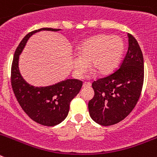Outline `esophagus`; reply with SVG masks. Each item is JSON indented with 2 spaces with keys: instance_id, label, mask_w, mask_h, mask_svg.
<instances>
[{
  "instance_id": "esophagus-1",
  "label": "esophagus",
  "mask_w": 157,
  "mask_h": 157,
  "mask_svg": "<svg viewBox=\"0 0 157 157\" xmlns=\"http://www.w3.org/2000/svg\"><path fill=\"white\" fill-rule=\"evenodd\" d=\"M91 86L90 82H83V87H90Z\"/></svg>"
}]
</instances>
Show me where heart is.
I'll return each mask as SVG.
<instances>
[{
  "label": "heart",
  "mask_w": 157,
  "mask_h": 157,
  "mask_svg": "<svg viewBox=\"0 0 157 157\" xmlns=\"http://www.w3.org/2000/svg\"><path fill=\"white\" fill-rule=\"evenodd\" d=\"M123 50L124 43L118 36L99 34L90 37L78 46L77 56L72 59L75 74L81 77L90 63L98 74H109L118 65Z\"/></svg>",
  "instance_id": "heart-1"
}]
</instances>
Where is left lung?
Returning <instances> with one entry per match:
<instances>
[{
  "label": "left lung",
  "instance_id": "left-lung-1",
  "mask_svg": "<svg viewBox=\"0 0 157 157\" xmlns=\"http://www.w3.org/2000/svg\"><path fill=\"white\" fill-rule=\"evenodd\" d=\"M125 57L112 74L92 83L94 97L89 101L90 116L101 126L120 123L132 112L144 82V59L138 41L130 34Z\"/></svg>",
  "mask_w": 157,
  "mask_h": 157
}]
</instances>
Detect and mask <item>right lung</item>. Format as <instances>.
Masks as SVG:
<instances>
[{
    "label": "right lung",
    "mask_w": 157,
    "mask_h": 157,
    "mask_svg": "<svg viewBox=\"0 0 157 157\" xmlns=\"http://www.w3.org/2000/svg\"><path fill=\"white\" fill-rule=\"evenodd\" d=\"M41 30H59L41 28L30 32L23 37L14 54L11 68V83L14 94L25 113L36 123L52 127L60 123L67 116L71 101L79 93L82 82L67 79L49 86L35 87L30 86L22 78L18 67L19 55L29 37Z\"/></svg>",
    "instance_id": "right-lung-1"
}]
</instances>
